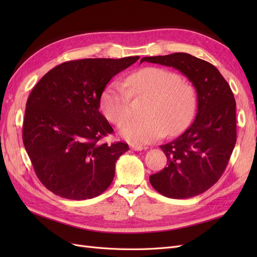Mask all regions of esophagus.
Wrapping results in <instances>:
<instances>
[{
  "label": "esophagus",
  "instance_id": "34e87169",
  "mask_svg": "<svg viewBox=\"0 0 257 257\" xmlns=\"http://www.w3.org/2000/svg\"><path fill=\"white\" fill-rule=\"evenodd\" d=\"M131 148H132V150H134V151H142L143 149H146L145 147H142L139 145H132Z\"/></svg>",
  "mask_w": 257,
  "mask_h": 257
}]
</instances>
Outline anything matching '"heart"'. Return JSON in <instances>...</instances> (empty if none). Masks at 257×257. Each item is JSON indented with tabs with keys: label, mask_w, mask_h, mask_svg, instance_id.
<instances>
[{
	"label": "heart",
	"mask_w": 257,
	"mask_h": 257,
	"mask_svg": "<svg viewBox=\"0 0 257 257\" xmlns=\"http://www.w3.org/2000/svg\"><path fill=\"white\" fill-rule=\"evenodd\" d=\"M125 86L120 81L107 85L99 107L108 121L118 124L129 112V95L150 97L144 118H131L120 124V135L132 144L145 145L177 135L188 127L196 111V93L191 84L166 68L144 67L131 74Z\"/></svg>",
	"instance_id": "heart-1"
}]
</instances>
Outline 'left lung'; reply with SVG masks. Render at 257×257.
I'll list each match as a JSON object with an SVG mask.
<instances>
[{
  "instance_id": "1",
  "label": "left lung",
  "mask_w": 257,
  "mask_h": 257,
  "mask_svg": "<svg viewBox=\"0 0 257 257\" xmlns=\"http://www.w3.org/2000/svg\"><path fill=\"white\" fill-rule=\"evenodd\" d=\"M144 61L178 69L197 93L195 120L175 141L161 146L167 166L151 175L150 183L169 198L199 195L221 178L236 145L234 93L215 66L189 53L145 57Z\"/></svg>"
}]
</instances>
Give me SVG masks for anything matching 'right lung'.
I'll use <instances>...</instances> for the list:
<instances>
[{
  "instance_id": "add662e5",
  "label": "right lung",
  "mask_w": 257,
  "mask_h": 257,
  "mask_svg": "<svg viewBox=\"0 0 257 257\" xmlns=\"http://www.w3.org/2000/svg\"><path fill=\"white\" fill-rule=\"evenodd\" d=\"M139 57L64 62L43 76L28 98L22 141L40 181L67 199L100 195L114 177L115 162L128 150L100 139L113 130L99 99L113 76Z\"/></svg>"
}]
</instances>
